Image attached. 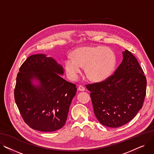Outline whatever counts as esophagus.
<instances>
[{
	"instance_id": "1",
	"label": "esophagus",
	"mask_w": 154,
	"mask_h": 154,
	"mask_svg": "<svg viewBox=\"0 0 154 154\" xmlns=\"http://www.w3.org/2000/svg\"><path fill=\"white\" fill-rule=\"evenodd\" d=\"M78 91H85V88L83 86H82V85H80L78 87Z\"/></svg>"
}]
</instances>
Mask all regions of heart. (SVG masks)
Wrapping results in <instances>:
<instances>
[{"mask_svg":"<svg viewBox=\"0 0 154 154\" xmlns=\"http://www.w3.org/2000/svg\"><path fill=\"white\" fill-rule=\"evenodd\" d=\"M72 59L65 61V70L68 77L75 80L85 67L86 75L94 82L107 79L114 71L117 57L110 48L103 46H84L72 54Z\"/></svg>","mask_w":154,"mask_h":154,"instance_id":"obj_1","label":"heart"}]
</instances>
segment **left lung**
<instances>
[{
	"label": "left lung",
	"instance_id": "obj_1",
	"mask_svg": "<svg viewBox=\"0 0 154 154\" xmlns=\"http://www.w3.org/2000/svg\"><path fill=\"white\" fill-rule=\"evenodd\" d=\"M114 74L101 82L86 85L91 92L94 114L102 125L119 127L141 109L146 95L147 80L134 55L127 50Z\"/></svg>",
	"mask_w": 154,
	"mask_h": 154
}]
</instances>
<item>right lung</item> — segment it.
<instances>
[{
  "instance_id": "add662e5",
  "label": "right lung",
  "mask_w": 154,
  "mask_h": 154,
  "mask_svg": "<svg viewBox=\"0 0 154 154\" xmlns=\"http://www.w3.org/2000/svg\"><path fill=\"white\" fill-rule=\"evenodd\" d=\"M63 71L42 54L30 55L20 67L15 100L24 122L34 130L54 132L66 124L77 88L60 75Z\"/></svg>"
}]
</instances>
